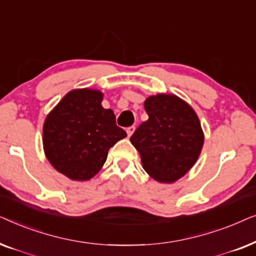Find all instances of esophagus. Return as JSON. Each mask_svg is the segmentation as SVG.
<instances>
[{
    "mask_svg": "<svg viewBox=\"0 0 256 256\" xmlns=\"http://www.w3.org/2000/svg\"><path fill=\"white\" fill-rule=\"evenodd\" d=\"M134 132H135V127L134 126H132V127H129V128H127V134H128V138H130V136L134 134Z\"/></svg>",
    "mask_w": 256,
    "mask_h": 256,
    "instance_id": "obj_1",
    "label": "esophagus"
}]
</instances>
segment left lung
<instances>
[{"label":"left lung","mask_w":256,"mask_h":256,"mask_svg":"<svg viewBox=\"0 0 256 256\" xmlns=\"http://www.w3.org/2000/svg\"><path fill=\"white\" fill-rule=\"evenodd\" d=\"M149 118L136 129L132 144L143 169L160 183H174L197 162L204 132L194 108L174 94L158 93L144 101Z\"/></svg>","instance_id":"8db88e82"}]
</instances>
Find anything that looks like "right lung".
<instances>
[{"label":"right lung","instance_id":"obj_1","mask_svg":"<svg viewBox=\"0 0 256 256\" xmlns=\"http://www.w3.org/2000/svg\"><path fill=\"white\" fill-rule=\"evenodd\" d=\"M104 93L72 90L48 114L43 148L48 162L72 180L85 182L99 172L108 150L127 136L115 124L112 110L102 107Z\"/></svg>","mask_w":256,"mask_h":256}]
</instances>
